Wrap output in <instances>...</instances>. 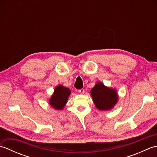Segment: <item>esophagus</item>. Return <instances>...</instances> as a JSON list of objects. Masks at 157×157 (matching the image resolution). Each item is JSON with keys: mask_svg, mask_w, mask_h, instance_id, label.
<instances>
[{"mask_svg": "<svg viewBox=\"0 0 157 157\" xmlns=\"http://www.w3.org/2000/svg\"><path fill=\"white\" fill-rule=\"evenodd\" d=\"M78 92H79V94H83L84 93V89H80V90H79Z\"/></svg>", "mask_w": 157, "mask_h": 157, "instance_id": "34e87169", "label": "esophagus"}]
</instances>
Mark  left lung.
Segmentation results:
<instances>
[{
  "mask_svg": "<svg viewBox=\"0 0 157 157\" xmlns=\"http://www.w3.org/2000/svg\"><path fill=\"white\" fill-rule=\"evenodd\" d=\"M90 94L96 109L100 111H109L118 102L116 89L107 87L101 82H98L91 89Z\"/></svg>",
  "mask_w": 157,
  "mask_h": 157,
  "instance_id": "obj_1",
  "label": "left lung"
}]
</instances>
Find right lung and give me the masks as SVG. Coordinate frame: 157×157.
Instances as JSON below:
<instances>
[{"label": "right lung", "mask_w": 157, "mask_h": 157, "mask_svg": "<svg viewBox=\"0 0 157 157\" xmlns=\"http://www.w3.org/2000/svg\"><path fill=\"white\" fill-rule=\"evenodd\" d=\"M71 90L63 85L56 86L54 92L48 100V103L55 110H63L68 101Z\"/></svg>", "instance_id": "right-lung-1"}]
</instances>
